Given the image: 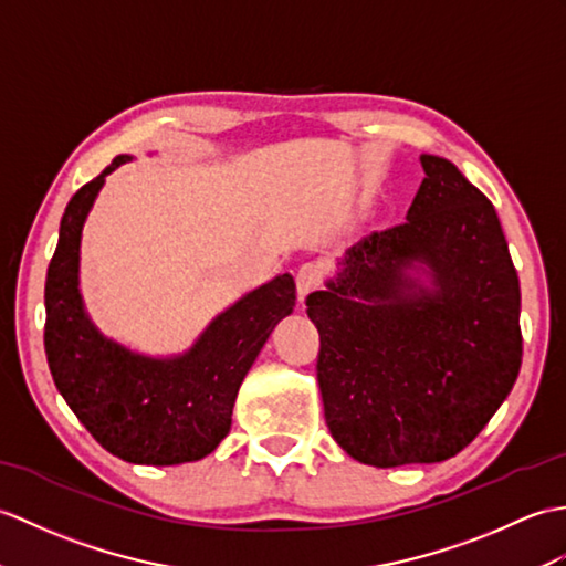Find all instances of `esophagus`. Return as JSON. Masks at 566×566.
Wrapping results in <instances>:
<instances>
[{"mask_svg":"<svg viewBox=\"0 0 566 566\" xmlns=\"http://www.w3.org/2000/svg\"><path fill=\"white\" fill-rule=\"evenodd\" d=\"M325 280V270L321 262H304L296 272V289H298V298L304 301L311 292L323 286Z\"/></svg>","mask_w":566,"mask_h":566,"instance_id":"34e87169","label":"esophagus"}]
</instances>
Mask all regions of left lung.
I'll return each instance as SVG.
<instances>
[{"label":"left lung","mask_w":566,"mask_h":566,"mask_svg":"<svg viewBox=\"0 0 566 566\" xmlns=\"http://www.w3.org/2000/svg\"><path fill=\"white\" fill-rule=\"evenodd\" d=\"M407 221L349 248L306 298L321 333L318 386L333 439L376 468L461 453L516 384L521 289L494 205L451 161L419 156ZM427 261L438 289L403 274Z\"/></svg>","instance_id":"8db88e82"}]
</instances>
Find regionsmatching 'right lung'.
<instances>
[{"label": "right lung", "instance_id": "obj_1", "mask_svg": "<svg viewBox=\"0 0 566 566\" xmlns=\"http://www.w3.org/2000/svg\"><path fill=\"white\" fill-rule=\"evenodd\" d=\"M113 164L70 200L45 280V357L52 380L105 451L139 465H178L212 453L231 429L243 378L284 315L294 311L292 274L255 289L170 361H151L103 339L78 296V239Z\"/></svg>", "mask_w": 566, "mask_h": 566}]
</instances>
